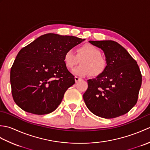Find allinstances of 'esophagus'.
<instances>
[{
  "label": "esophagus",
  "mask_w": 150,
  "mask_h": 150,
  "mask_svg": "<svg viewBox=\"0 0 150 150\" xmlns=\"http://www.w3.org/2000/svg\"><path fill=\"white\" fill-rule=\"evenodd\" d=\"M81 80H82V79H81V78H79V77H75V82H79V81H81Z\"/></svg>",
  "instance_id": "1"
}]
</instances>
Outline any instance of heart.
Masks as SVG:
<instances>
[{
  "instance_id": "obj_1",
  "label": "heart",
  "mask_w": 150,
  "mask_h": 150,
  "mask_svg": "<svg viewBox=\"0 0 150 150\" xmlns=\"http://www.w3.org/2000/svg\"><path fill=\"white\" fill-rule=\"evenodd\" d=\"M77 54L71 50L64 55V62L67 68L72 69L81 60V64L73 69V73L79 76L90 74L91 77L101 75L107 68V60L101 55L100 50L92 44H85L78 47Z\"/></svg>"
}]
</instances>
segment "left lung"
Listing matches in <instances>:
<instances>
[{
  "label": "left lung",
  "mask_w": 150,
  "mask_h": 150,
  "mask_svg": "<svg viewBox=\"0 0 150 150\" xmlns=\"http://www.w3.org/2000/svg\"><path fill=\"white\" fill-rule=\"evenodd\" d=\"M104 53L107 68L101 75L88 81L83 95L91 113L112 119L128 113L136 104L142 84V75L136 60L113 40H90Z\"/></svg>",
  "instance_id": "8db88e82"
}]
</instances>
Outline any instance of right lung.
<instances>
[{
  "instance_id": "right-lung-1",
  "label": "right lung",
  "mask_w": 150,
  "mask_h": 150,
  "mask_svg": "<svg viewBox=\"0 0 150 150\" xmlns=\"http://www.w3.org/2000/svg\"><path fill=\"white\" fill-rule=\"evenodd\" d=\"M84 40L47 33L21 49L10 71L12 96L17 106L36 115L55 110L75 82L64 62V55Z\"/></svg>"
}]
</instances>
